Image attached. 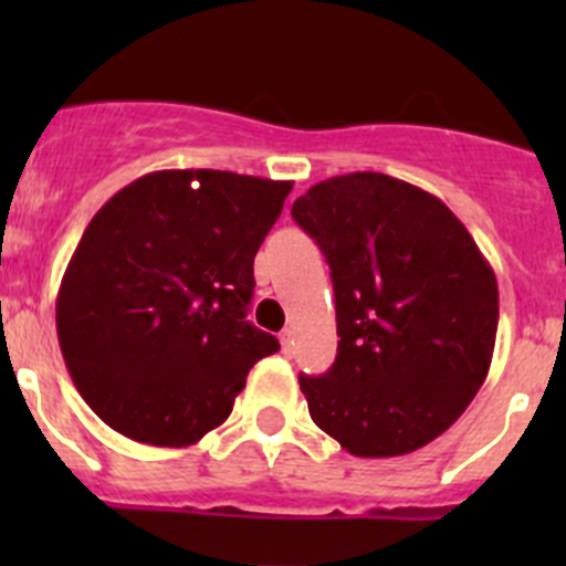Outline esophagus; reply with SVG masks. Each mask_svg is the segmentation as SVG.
<instances>
[{
	"mask_svg": "<svg viewBox=\"0 0 566 566\" xmlns=\"http://www.w3.org/2000/svg\"><path fill=\"white\" fill-rule=\"evenodd\" d=\"M279 342H282V350L290 356V353H293V347H295V334L290 328H284L282 334H279Z\"/></svg>",
	"mask_w": 566,
	"mask_h": 566,
	"instance_id": "esophagus-1",
	"label": "esophagus"
}]
</instances>
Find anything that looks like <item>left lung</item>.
Returning a JSON list of instances; mask_svg holds the SVG:
<instances>
[{"mask_svg":"<svg viewBox=\"0 0 566 566\" xmlns=\"http://www.w3.org/2000/svg\"><path fill=\"white\" fill-rule=\"evenodd\" d=\"M336 298V361L301 375L312 421L356 458L436 441L493 361L499 282L465 224L384 172L336 175L293 202Z\"/></svg>","mask_w":566,"mask_h":566,"instance_id":"8db88e82","label":"left lung"}]
</instances>
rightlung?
<instances>
[{"label":"right lung","instance_id":"add662e5","mask_svg":"<svg viewBox=\"0 0 566 566\" xmlns=\"http://www.w3.org/2000/svg\"><path fill=\"white\" fill-rule=\"evenodd\" d=\"M290 180L161 169L93 216L56 293V336L112 430L182 449L224 424L249 369L279 350L247 319L254 254Z\"/></svg>","mask_w":566,"mask_h":566}]
</instances>
